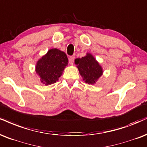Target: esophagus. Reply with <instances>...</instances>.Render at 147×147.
Listing matches in <instances>:
<instances>
[{
  "instance_id": "obj_1",
  "label": "esophagus",
  "mask_w": 147,
  "mask_h": 147,
  "mask_svg": "<svg viewBox=\"0 0 147 147\" xmlns=\"http://www.w3.org/2000/svg\"><path fill=\"white\" fill-rule=\"evenodd\" d=\"M74 60H75V57L70 56V57H69V63H70V64H71V65L73 64Z\"/></svg>"
}]
</instances>
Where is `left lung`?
Masks as SVG:
<instances>
[{
  "instance_id": "left-lung-1",
  "label": "left lung",
  "mask_w": 147,
  "mask_h": 147,
  "mask_svg": "<svg viewBox=\"0 0 147 147\" xmlns=\"http://www.w3.org/2000/svg\"><path fill=\"white\" fill-rule=\"evenodd\" d=\"M75 63L86 84H96L103 73L101 66L91 53H88L86 56L75 59Z\"/></svg>"
}]
</instances>
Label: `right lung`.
<instances>
[{
  "label": "right lung",
  "instance_id": "1",
  "mask_svg": "<svg viewBox=\"0 0 147 147\" xmlns=\"http://www.w3.org/2000/svg\"><path fill=\"white\" fill-rule=\"evenodd\" d=\"M68 63V57L64 52L52 49L37 61L35 72L40 77L41 83L49 86L59 80Z\"/></svg>",
  "mask_w": 147,
  "mask_h": 147
}]
</instances>
